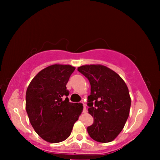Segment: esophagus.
I'll list each match as a JSON object with an SVG mask.
<instances>
[{
  "instance_id": "1",
  "label": "esophagus",
  "mask_w": 160,
  "mask_h": 160,
  "mask_svg": "<svg viewBox=\"0 0 160 160\" xmlns=\"http://www.w3.org/2000/svg\"><path fill=\"white\" fill-rule=\"evenodd\" d=\"M83 104V107H84V109H83V113H86L87 112V109H86V105L84 104L83 102H82Z\"/></svg>"
}]
</instances>
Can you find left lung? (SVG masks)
I'll return each mask as SVG.
<instances>
[{"label": "left lung", "mask_w": 160, "mask_h": 160, "mask_svg": "<svg viewBox=\"0 0 160 160\" xmlns=\"http://www.w3.org/2000/svg\"><path fill=\"white\" fill-rule=\"evenodd\" d=\"M78 70L91 85L88 105L94 123L88 127V133L95 141L112 142L128 118L131 100L128 87L119 75L103 65H85Z\"/></svg>", "instance_id": "8db88e82"}]
</instances>
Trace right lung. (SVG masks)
Instances as JSON below:
<instances>
[{
    "mask_svg": "<svg viewBox=\"0 0 160 160\" xmlns=\"http://www.w3.org/2000/svg\"><path fill=\"white\" fill-rule=\"evenodd\" d=\"M75 68L54 64L38 72L26 92V111L35 132L45 141L57 143L70 136L83 110L82 103H72L66 89Z\"/></svg>",
    "mask_w": 160,
    "mask_h": 160,
    "instance_id": "add662e5",
    "label": "right lung"
}]
</instances>
